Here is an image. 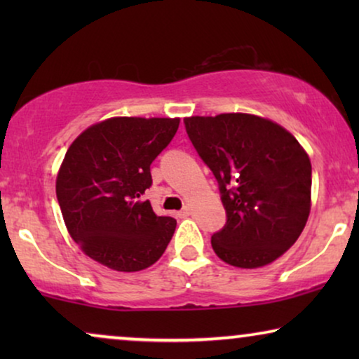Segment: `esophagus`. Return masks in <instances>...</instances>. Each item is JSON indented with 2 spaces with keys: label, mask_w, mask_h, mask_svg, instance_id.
Returning <instances> with one entry per match:
<instances>
[{
  "label": "esophagus",
  "mask_w": 359,
  "mask_h": 359,
  "mask_svg": "<svg viewBox=\"0 0 359 359\" xmlns=\"http://www.w3.org/2000/svg\"><path fill=\"white\" fill-rule=\"evenodd\" d=\"M189 214H191V209L188 208V205H186V208H184L183 210H180V212H176V215H178L180 219H184V217H188Z\"/></svg>",
  "instance_id": "1"
}]
</instances>
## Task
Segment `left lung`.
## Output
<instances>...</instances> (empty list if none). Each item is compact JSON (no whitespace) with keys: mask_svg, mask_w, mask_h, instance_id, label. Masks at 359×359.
Returning <instances> with one entry per match:
<instances>
[{"mask_svg":"<svg viewBox=\"0 0 359 359\" xmlns=\"http://www.w3.org/2000/svg\"><path fill=\"white\" fill-rule=\"evenodd\" d=\"M194 149L219 181L227 224L210 238L235 268H262L296 243L311 214L312 165L291 132L247 112L184 119Z\"/></svg>","mask_w":359,"mask_h":359,"instance_id":"obj_1","label":"left lung"}]
</instances>
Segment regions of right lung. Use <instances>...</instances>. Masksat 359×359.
Here are the masks:
<instances>
[{
	"instance_id": "right-lung-1",
	"label": "right lung",
	"mask_w": 359,
	"mask_h": 359,
	"mask_svg": "<svg viewBox=\"0 0 359 359\" xmlns=\"http://www.w3.org/2000/svg\"><path fill=\"white\" fill-rule=\"evenodd\" d=\"M180 117H109L68 147L55 189L63 222L81 252L114 271L149 268L165 253L176 220L150 201V165L170 144Z\"/></svg>"
}]
</instances>
